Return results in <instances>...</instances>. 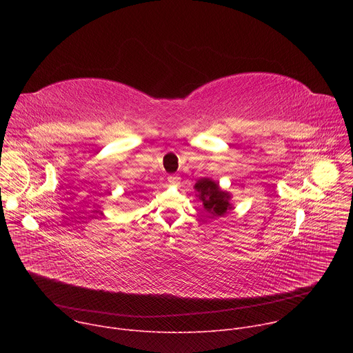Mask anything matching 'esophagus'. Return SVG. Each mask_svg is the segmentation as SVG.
Returning a JSON list of instances; mask_svg holds the SVG:
<instances>
[{"instance_id": "esophagus-1", "label": "esophagus", "mask_w": 353, "mask_h": 353, "mask_svg": "<svg viewBox=\"0 0 353 353\" xmlns=\"http://www.w3.org/2000/svg\"><path fill=\"white\" fill-rule=\"evenodd\" d=\"M180 180H181V179H180L179 176H176V174L168 177V181H169L172 185H179V184H180Z\"/></svg>"}]
</instances>
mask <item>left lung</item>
<instances>
[{
    "instance_id": "1",
    "label": "left lung",
    "mask_w": 353,
    "mask_h": 353,
    "mask_svg": "<svg viewBox=\"0 0 353 353\" xmlns=\"http://www.w3.org/2000/svg\"><path fill=\"white\" fill-rule=\"evenodd\" d=\"M195 195L203 203L204 210L211 216H223L232 208V194L226 190H222L219 183L210 177H204L195 183L194 185Z\"/></svg>"
}]
</instances>
